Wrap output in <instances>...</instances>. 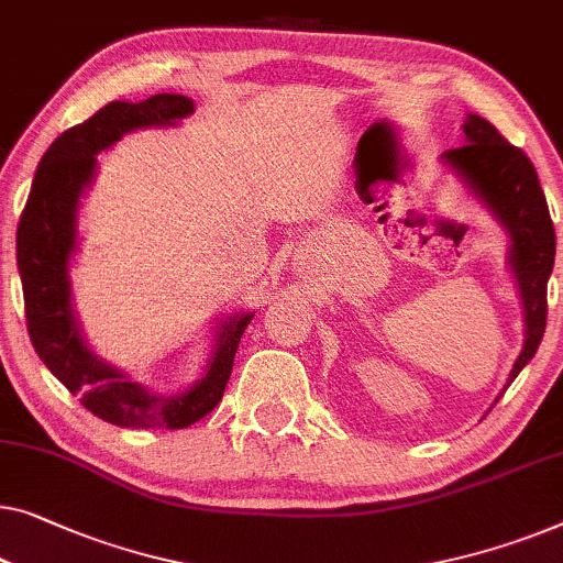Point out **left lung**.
I'll use <instances>...</instances> for the list:
<instances>
[{"mask_svg": "<svg viewBox=\"0 0 563 563\" xmlns=\"http://www.w3.org/2000/svg\"><path fill=\"white\" fill-rule=\"evenodd\" d=\"M462 129L467 144L446 150L442 159L485 202L505 233L510 235L508 264L516 274L526 312V342L505 383L510 386L541 345L545 312H549L545 284H549L553 256H556V231H553L539 175L526 152L512 146L490 121L477 113H467Z\"/></svg>", "mask_w": 563, "mask_h": 563, "instance_id": "1", "label": "left lung"}]
</instances>
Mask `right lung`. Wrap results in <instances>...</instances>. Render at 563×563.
<instances>
[{
  "mask_svg": "<svg viewBox=\"0 0 563 563\" xmlns=\"http://www.w3.org/2000/svg\"><path fill=\"white\" fill-rule=\"evenodd\" d=\"M195 111L192 99L157 93L140 103L111 101L68 129L40 159L18 225V268L32 347L93 417L129 429H185L216 409L231 378L233 357L254 312L221 324L200 380L180 394H152L88 347L70 301V256L78 249V206L93 183L96 154L146 126H177Z\"/></svg>",
  "mask_w": 563,
  "mask_h": 563,
  "instance_id": "1",
  "label": "right lung"
}]
</instances>
